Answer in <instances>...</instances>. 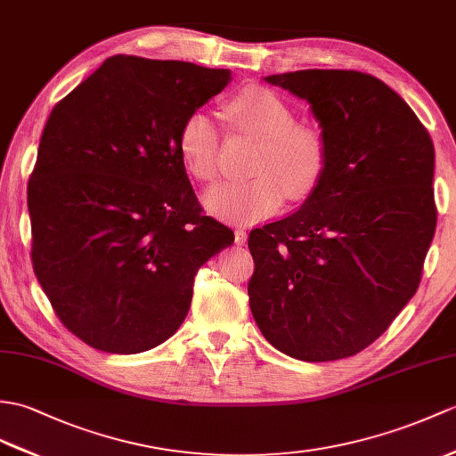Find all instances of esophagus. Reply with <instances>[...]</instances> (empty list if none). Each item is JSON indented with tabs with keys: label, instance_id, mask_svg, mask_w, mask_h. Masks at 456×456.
I'll list each match as a JSON object with an SVG mask.
<instances>
[{
	"label": "esophagus",
	"instance_id": "esophagus-1",
	"mask_svg": "<svg viewBox=\"0 0 456 456\" xmlns=\"http://www.w3.org/2000/svg\"><path fill=\"white\" fill-rule=\"evenodd\" d=\"M235 242H237V245H245V242H247V231L245 229L235 231Z\"/></svg>",
	"mask_w": 456,
	"mask_h": 456
}]
</instances>
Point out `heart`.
<instances>
[{"label": "heart", "instance_id": "heart-1", "mask_svg": "<svg viewBox=\"0 0 456 456\" xmlns=\"http://www.w3.org/2000/svg\"><path fill=\"white\" fill-rule=\"evenodd\" d=\"M237 130L260 140L250 165L254 178L224 183L206 192V206L217 217L252 224L276 216L285 200H303L321 184L328 163L322 134L297 124L291 104L266 87H247L227 102ZM221 130L204 110H192L180 124L176 147L186 173L209 183L219 173Z\"/></svg>", "mask_w": 456, "mask_h": 456}]
</instances>
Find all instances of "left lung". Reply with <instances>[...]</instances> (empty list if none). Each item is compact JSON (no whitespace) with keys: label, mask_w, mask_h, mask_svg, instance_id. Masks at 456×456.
<instances>
[{"label":"left lung","mask_w":456,"mask_h":456,"mask_svg":"<svg viewBox=\"0 0 456 456\" xmlns=\"http://www.w3.org/2000/svg\"><path fill=\"white\" fill-rule=\"evenodd\" d=\"M311 102L326 171L295 214L248 235V303L264 338L301 362L373 344L414 297L436 235V150L404 99L354 69L268 76Z\"/></svg>","instance_id":"8db88e82"}]
</instances>
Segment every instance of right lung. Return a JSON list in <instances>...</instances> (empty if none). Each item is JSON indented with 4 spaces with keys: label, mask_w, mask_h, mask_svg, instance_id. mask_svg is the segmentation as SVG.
Listing matches in <instances>:
<instances>
[{
    "label": "right lung",
    "mask_w": 456,
    "mask_h": 456,
    "mask_svg": "<svg viewBox=\"0 0 456 456\" xmlns=\"http://www.w3.org/2000/svg\"><path fill=\"white\" fill-rule=\"evenodd\" d=\"M229 69L118 54L52 109L28 178L33 268L61 324L140 354L186 319L194 276L235 235L204 214L178 157L186 116Z\"/></svg>",
    "instance_id": "1"
}]
</instances>
